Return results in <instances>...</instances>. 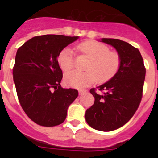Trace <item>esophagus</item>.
Listing matches in <instances>:
<instances>
[{
    "instance_id": "1",
    "label": "esophagus",
    "mask_w": 158,
    "mask_h": 158,
    "mask_svg": "<svg viewBox=\"0 0 158 158\" xmlns=\"http://www.w3.org/2000/svg\"><path fill=\"white\" fill-rule=\"evenodd\" d=\"M85 92V90H82V89H80V90H79V95H82V94H84Z\"/></svg>"
}]
</instances>
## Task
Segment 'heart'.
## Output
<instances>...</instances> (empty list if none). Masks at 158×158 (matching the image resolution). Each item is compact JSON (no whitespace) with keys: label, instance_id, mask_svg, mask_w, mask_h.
<instances>
[{"label":"heart","instance_id":"b5f03b06","mask_svg":"<svg viewBox=\"0 0 158 158\" xmlns=\"http://www.w3.org/2000/svg\"><path fill=\"white\" fill-rule=\"evenodd\" d=\"M77 49L90 58L86 70L81 72L73 71L66 73L65 82L73 88L82 89L93 84L98 79L99 82H105L114 77L121 66L119 54L114 51H109L107 46L93 40L81 43ZM58 63L64 72L73 67V51L69 47L63 49L58 56Z\"/></svg>","mask_w":158,"mask_h":158}]
</instances>
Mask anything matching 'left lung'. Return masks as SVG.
Returning a JSON list of instances; mask_svg holds the SVG:
<instances>
[{
	"instance_id": "obj_1",
	"label": "left lung",
	"mask_w": 158,
	"mask_h": 158,
	"mask_svg": "<svg viewBox=\"0 0 158 158\" xmlns=\"http://www.w3.org/2000/svg\"><path fill=\"white\" fill-rule=\"evenodd\" d=\"M101 42L112 46L121 58V66L115 76L90 92L94 105L85 111L89 126L102 131H111L123 126L132 118L142 98L146 69L141 52L128 43L117 39L102 38Z\"/></svg>"
}]
</instances>
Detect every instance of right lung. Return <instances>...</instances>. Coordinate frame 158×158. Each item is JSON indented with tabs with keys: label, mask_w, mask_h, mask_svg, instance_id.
<instances>
[{
	"label": "right lung",
	"mask_w": 158,
	"mask_h": 158,
	"mask_svg": "<svg viewBox=\"0 0 158 158\" xmlns=\"http://www.w3.org/2000/svg\"><path fill=\"white\" fill-rule=\"evenodd\" d=\"M79 36H34L17 49L13 76L22 109L35 123L45 127L60 125L78 91L63 89L60 52Z\"/></svg>",
	"instance_id": "right-lung-1"
}]
</instances>
